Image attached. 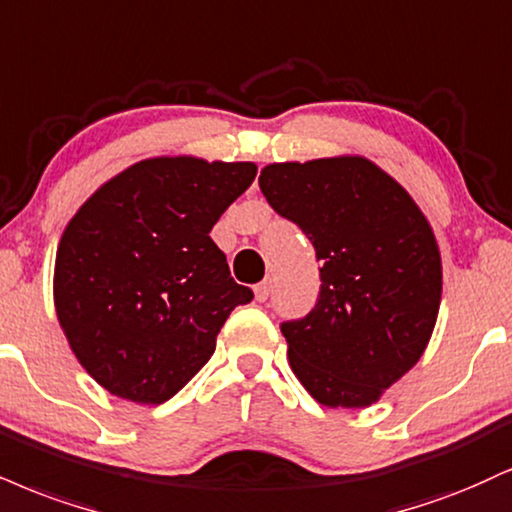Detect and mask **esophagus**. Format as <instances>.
Listing matches in <instances>:
<instances>
[{"mask_svg": "<svg viewBox=\"0 0 512 512\" xmlns=\"http://www.w3.org/2000/svg\"><path fill=\"white\" fill-rule=\"evenodd\" d=\"M269 295H272V283H269V281L257 283V286H255V300H257V303H267Z\"/></svg>", "mask_w": 512, "mask_h": 512, "instance_id": "1", "label": "esophagus"}]
</instances>
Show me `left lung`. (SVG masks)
Instances as JSON below:
<instances>
[{
  "mask_svg": "<svg viewBox=\"0 0 512 512\" xmlns=\"http://www.w3.org/2000/svg\"><path fill=\"white\" fill-rule=\"evenodd\" d=\"M260 190L315 245L319 298L281 322L288 360L329 408H367L420 360L441 303V255L415 200L365 157L269 164Z\"/></svg>",
  "mask_w": 512,
  "mask_h": 512,
  "instance_id": "8db88e82",
  "label": "left lung"
}]
</instances>
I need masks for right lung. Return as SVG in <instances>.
<instances>
[{"instance_id":"add662e5","label":"right lung","mask_w":512,"mask_h":512,"mask_svg":"<svg viewBox=\"0 0 512 512\" xmlns=\"http://www.w3.org/2000/svg\"><path fill=\"white\" fill-rule=\"evenodd\" d=\"M255 174L250 162L145 159L69 221L54 305L78 362L109 393L147 405L176 396L233 307L250 303L209 231Z\"/></svg>"}]
</instances>
